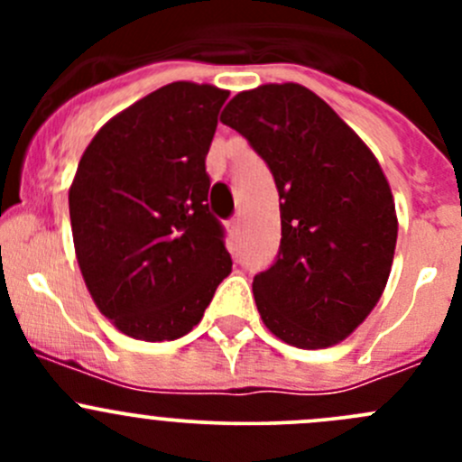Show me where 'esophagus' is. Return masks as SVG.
<instances>
[{
	"label": "esophagus",
	"instance_id": "1",
	"mask_svg": "<svg viewBox=\"0 0 462 462\" xmlns=\"http://www.w3.org/2000/svg\"><path fill=\"white\" fill-rule=\"evenodd\" d=\"M230 227H232V232H239V227H241V214H236V217L232 218Z\"/></svg>",
	"mask_w": 462,
	"mask_h": 462
}]
</instances>
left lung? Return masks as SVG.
<instances>
[{"instance_id": "left-lung-1", "label": "left lung", "mask_w": 462, "mask_h": 462, "mask_svg": "<svg viewBox=\"0 0 462 462\" xmlns=\"http://www.w3.org/2000/svg\"><path fill=\"white\" fill-rule=\"evenodd\" d=\"M221 123L263 158L279 192L282 244L253 282L261 319L297 348L342 342L374 310L393 263L398 218L382 167L295 82L239 93Z\"/></svg>"}]
</instances>
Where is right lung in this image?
Segmentation results:
<instances>
[{"label":"right lung","mask_w":462,"mask_h":462,"mask_svg":"<svg viewBox=\"0 0 462 462\" xmlns=\"http://www.w3.org/2000/svg\"><path fill=\"white\" fill-rule=\"evenodd\" d=\"M227 96L171 82L111 118L82 153L69 189L78 263L100 313L129 337H183L230 274L205 171Z\"/></svg>","instance_id":"1"}]
</instances>
